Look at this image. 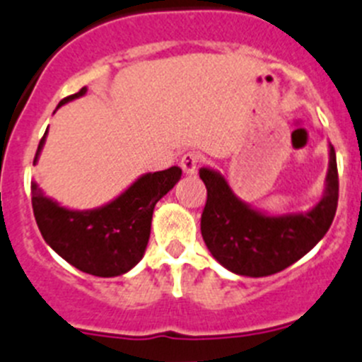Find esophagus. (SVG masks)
Here are the masks:
<instances>
[{
	"label": "esophagus",
	"mask_w": 362,
	"mask_h": 362,
	"mask_svg": "<svg viewBox=\"0 0 362 362\" xmlns=\"http://www.w3.org/2000/svg\"><path fill=\"white\" fill-rule=\"evenodd\" d=\"M198 162H200V155L194 153V151H189L182 157L180 168L185 175H194L198 170Z\"/></svg>",
	"instance_id": "1"
}]
</instances>
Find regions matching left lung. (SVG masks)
Wrapping results in <instances>:
<instances>
[{"instance_id":"8db88e82","label":"left lung","mask_w":362,"mask_h":362,"mask_svg":"<svg viewBox=\"0 0 362 362\" xmlns=\"http://www.w3.org/2000/svg\"><path fill=\"white\" fill-rule=\"evenodd\" d=\"M207 187L202 235L212 257L243 276H268L302 259L318 245L332 225L337 207L336 151L329 143L325 189L305 212L269 214L235 197L228 180L212 168H200Z\"/></svg>"}]
</instances>
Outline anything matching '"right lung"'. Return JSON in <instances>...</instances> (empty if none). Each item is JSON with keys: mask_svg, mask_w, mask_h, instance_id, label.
Segmentation results:
<instances>
[{"mask_svg": "<svg viewBox=\"0 0 362 362\" xmlns=\"http://www.w3.org/2000/svg\"><path fill=\"white\" fill-rule=\"evenodd\" d=\"M87 87L64 98L57 109L76 98L86 96ZM48 130L40 139L33 164L46 143ZM182 170L141 175L119 197L101 207L74 211L46 197L32 180V207L37 227L49 248L80 272L94 276H117L130 272L143 259L151 230L157 202L175 187Z\"/></svg>", "mask_w": 362, "mask_h": 362, "instance_id": "add662e5", "label": "right lung"}]
</instances>
